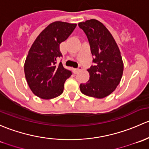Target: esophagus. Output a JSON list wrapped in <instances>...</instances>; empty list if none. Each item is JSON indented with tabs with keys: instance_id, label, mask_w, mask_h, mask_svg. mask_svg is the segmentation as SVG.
Listing matches in <instances>:
<instances>
[{
	"instance_id": "obj_1",
	"label": "esophagus",
	"mask_w": 149,
	"mask_h": 149,
	"mask_svg": "<svg viewBox=\"0 0 149 149\" xmlns=\"http://www.w3.org/2000/svg\"><path fill=\"white\" fill-rule=\"evenodd\" d=\"M82 67H81V66H79V67H78V68H75V69H74V74H76V73H77L78 72L80 71V70H82Z\"/></svg>"
}]
</instances>
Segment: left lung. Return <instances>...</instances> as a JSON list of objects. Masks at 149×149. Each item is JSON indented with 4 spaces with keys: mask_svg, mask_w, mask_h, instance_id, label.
Masks as SVG:
<instances>
[{
    "mask_svg": "<svg viewBox=\"0 0 149 149\" xmlns=\"http://www.w3.org/2000/svg\"><path fill=\"white\" fill-rule=\"evenodd\" d=\"M87 35L93 62L87 70L90 79L79 85L81 93L90 97L104 98L111 94L120 83L123 72V62L117 43L108 29L96 19L79 23Z\"/></svg>",
    "mask_w": 149,
    "mask_h": 149,
    "instance_id": "left-lung-1",
    "label": "left lung"
}]
</instances>
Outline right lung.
Listing matches in <instances>:
<instances>
[{"label": "right lung", "mask_w": 149, "mask_h": 149, "mask_svg": "<svg viewBox=\"0 0 149 149\" xmlns=\"http://www.w3.org/2000/svg\"><path fill=\"white\" fill-rule=\"evenodd\" d=\"M76 24L55 21L47 26L32 44L24 63L26 82L37 97L49 100L60 95L72 72L56 64L62 56L59 45L72 33Z\"/></svg>", "instance_id": "add662e5"}]
</instances>
